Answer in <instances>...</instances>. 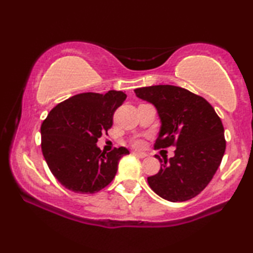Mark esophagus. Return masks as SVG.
Returning a JSON list of instances; mask_svg holds the SVG:
<instances>
[{"label":"esophagus","instance_id":"obj_1","mask_svg":"<svg viewBox=\"0 0 253 253\" xmlns=\"http://www.w3.org/2000/svg\"><path fill=\"white\" fill-rule=\"evenodd\" d=\"M132 153H133L134 156L139 157V158H145V157H147L146 153H144V152H139V151H133Z\"/></svg>","mask_w":253,"mask_h":253}]
</instances>
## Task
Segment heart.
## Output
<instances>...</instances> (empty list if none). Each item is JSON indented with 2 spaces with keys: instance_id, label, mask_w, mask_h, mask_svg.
Wrapping results in <instances>:
<instances>
[{
  "instance_id": "obj_1",
  "label": "heart",
  "mask_w": 253,
  "mask_h": 253,
  "mask_svg": "<svg viewBox=\"0 0 253 253\" xmlns=\"http://www.w3.org/2000/svg\"><path fill=\"white\" fill-rule=\"evenodd\" d=\"M133 145L134 146H137V147H140V146H143V140L142 139H134L133 140Z\"/></svg>"
}]
</instances>
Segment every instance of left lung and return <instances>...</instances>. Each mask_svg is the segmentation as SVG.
<instances>
[{
  "instance_id": "8db88e82",
  "label": "left lung",
  "mask_w": 253,
  "mask_h": 253,
  "mask_svg": "<svg viewBox=\"0 0 253 253\" xmlns=\"http://www.w3.org/2000/svg\"><path fill=\"white\" fill-rule=\"evenodd\" d=\"M134 93L158 111L162 126L156 149L176 147L169 160L156 156L162 166L147 178L151 189L170 202L195 198L211 181L224 155L221 119L208 101L185 88L158 84Z\"/></svg>"
}]
</instances>
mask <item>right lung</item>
<instances>
[{
    "instance_id": "1",
    "label": "right lung",
    "mask_w": 253,
    "mask_h": 253,
    "mask_svg": "<svg viewBox=\"0 0 253 253\" xmlns=\"http://www.w3.org/2000/svg\"><path fill=\"white\" fill-rule=\"evenodd\" d=\"M126 95L83 93L59 103L42 124V152L54 178L65 188L93 194L113 181L126 147L102 152L97 139L113 126L114 113Z\"/></svg>"
}]
</instances>
